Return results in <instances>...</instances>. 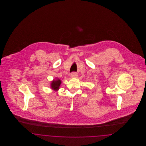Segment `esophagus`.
Segmentation results:
<instances>
[{
    "instance_id": "34e87169",
    "label": "esophagus",
    "mask_w": 146,
    "mask_h": 146,
    "mask_svg": "<svg viewBox=\"0 0 146 146\" xmlns=\"http://www.w3.org/2000/svg\"><path fill=\"white\" fill-rule=\"evenodd\" d=\"M77 76H78V73H76V72H72V74H71V75H70V76H71L72 78H76V77Z\"/></svg>"
}]
</instances>
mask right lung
<instances>
[{
  "instance_id": "obj_1",
  "label": "right lung",
  "mask_w": 146,
  "mask_h": 146,
  "mask_svg": "<svg viewBox=\"0 0 146 146\" xmlns=\"http://www.w3.org/2000/svg\"><path fill=\"white\" fill-rule=\"evenodd\" d=\"M61 83V82L59 79L56 80H54L53 82H52L51 86L52 89H54L55 90H57L59 89V87L60 86Z\"/></svg>"
}]
</instances>
